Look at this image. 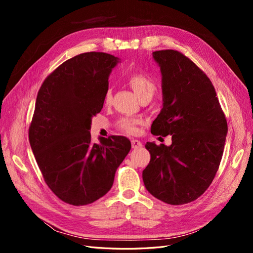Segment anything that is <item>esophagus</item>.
<instances>
[{
	"mask_svg": "<svg viewBox=\"0 0 253 253\" xmlns=\"http://www.w3.org/2000/svg\"><path fill=\"white\" fill-rule=\"evenodd\" d=\"M131 142H132V148L133 149H137V148L142 147V143L139 140H137V139H133Z\"/></svg>",
	"mask_w": 253,
	"mask_h": 253,
	"instance_id": "esophagus-1",
	"label": "esophagus"
}]
</instances>
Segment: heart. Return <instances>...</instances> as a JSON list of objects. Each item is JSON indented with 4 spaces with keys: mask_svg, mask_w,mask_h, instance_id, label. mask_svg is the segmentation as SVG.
<instances>
[{
    "mask_svg": "<svg viewBox=\"0 0 253 253\" xmlns=\"http://www.w3.org/2000/svg\"><path fill=\"white\" fill-rule=\"evenodd\" d=\"M128 84L132 87L134 93L139 99L145 96H153L156 90V84L151 77L143 74H135L128 78ZM112 90L111 88L106 89L104 95V102L108 104L111 102ZM138 120L131 118H122L118 122V127L126 133L133 134L136 131V126Z\"/></svg>",
    "mask_w": 253,
    "mask_h": 253,
    "instance_id": "1",
    "label": "heart"
}]
</instances>
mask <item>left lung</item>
<instances>
[{"label": "left lung", "mask_w": 253, "mask_h": 253, "mask_svg": "<svg viewBox=\"0 0 253 253\" xmlns=\"http://www.w3.org/2000/svg\"><path fill=\"white\" fill-rule=\"evenodd\" d=\"M163 109L151 133L172 136V144L147 142L151 160L142 171L149 192L170 205L195 201L209 188L223 156L228 132L216 91L207 75L181 52L157 50Z\"/></svg>", "instance_id": "1"}]
</instances>
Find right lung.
<instances>
[{"label": "right lung", "instance_id": "obj_1", "mask_svg": "<svg viewBox=\"0 0 253 253\" xmlns=\"http://www.w3.org/2000/svg\"><path fill=\"white\" fill-rule=\"evenodd\" d=\"M118 62L105 52L80 53L56 68L38 91L30 147L45 182L70 205H88L108 193L131 150L125 136L99 137L100 143H93L89 133Z\"/></svg>", "mask_w": 253, "mask_h": 253}]
</instances>
